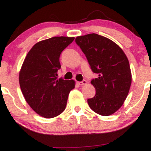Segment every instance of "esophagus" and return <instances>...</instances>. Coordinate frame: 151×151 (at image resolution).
Here are the masks:
<instances>
[{"instance_id":"esophagus-1","label":"esophagus","mask_w":151,"mask_h":151,"mask_svg":"<svg viewBox=\"0 0 151 151\" xmlns=\"http://www.w3.org/2000/svg\"><path fill=\"white\" fill-rule=\"evenodd\" d=\"M77 84H79V85H84V84H87V81L86 80H83V81H82V82H77Z\"/></svg>"}]
</instances>
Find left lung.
I'll return each instance as SVG.
<instances>
[{
    "label": "left lung",
    "mask_w": 151,
    "mask_h": 151,
    "mask_svg": "<svg viewBox=\"0 0 151 151\" xmlns=\"http://www.w3.org/2000/svg\"><path fill=\"white\" fill-rule=\"evenodd\" d=\"M75 41L92 72L98 74L91 81L96 94L87 100L89 107L100 115H112L123 105L130 90L132 75L128 59L117 44L97 34L77 36Z\"/></svg>",
    "instance_id": "left-lung-1"
}]
</instances>
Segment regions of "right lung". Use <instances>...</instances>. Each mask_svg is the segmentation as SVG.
<instances>
[{"label":"right lung","mask_w":151,"mask_h":151,"mask_svg":"<svg viewBox=\"0 0 151 151\" xmlns=\"http://www.w3.org/2000/svg\"><path fill=\"white\" fill-rule=\"evenodd\" d=\"M74 37L55 36L43 40L31 48L19 73V84L24 98L37 114L52 118L65 110L74 80L57 78L61 68V53Z\"/></svg>","instance_id":"obj_1"}]
</instances>
